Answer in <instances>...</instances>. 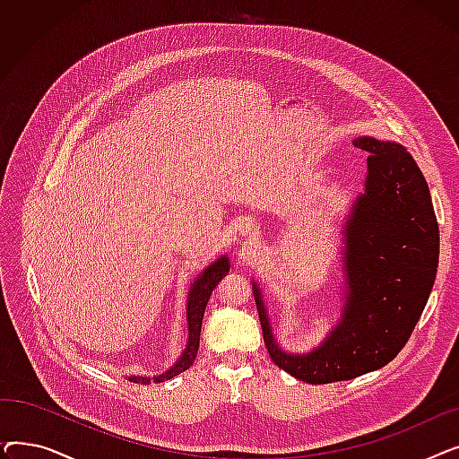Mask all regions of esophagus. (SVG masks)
I'll list each match as a JSON object with an SVG mask.
<instances>
[{"instance_id":"esophagus-1","label":"esophagus","mask_w":459,"mask_h":459,"mask_svg":"<svg viewBox=\"0 0 459 459\" xmlns=\"http://www.w3.org/2000/svg\"><path fill=\"white\" fill-rule=\"evenodd\" d=\"M239 230H242V234H251L255 230V223L253 221H244L242 227H239Z\"/></svg>"}]
</instances>
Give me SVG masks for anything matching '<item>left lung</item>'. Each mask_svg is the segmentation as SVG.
Instances as JSON below:
<instances>
[{
    "mask_svg": "<svg viewBox=\"0 0 459 459\" xmlns=\"http://www.w3.org/2000/svg\"><path fill=\"white\" fill-rule=\"evenodd\" d=\"M353 144L368 152V175L346 225L348 292L341 324L315 351L284 353L253 282L272 360L312 385L353 379L391 363L422 315L439 264L437 217L413 156L402 144L374 137Z\"/></svg>",
    "mask_w": 459,
    "mask_h": 459,
    "instance_id": "obj_1",
    "label": "left lung"
}]
</instances>
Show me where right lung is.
<instances>
[{
  "instance_id": "obj_1",
  "label": "right lung",
  "mask_w": 459,
  "mask_h": 459,
  "mask_svg": "<svg viewBox=\"0 0 459 459\" xmlns=\"http://www.w3.org/2000/svg\"><path fill=\"white\" fill-rule=\"evenodd\" d=\"M229 258L227 256H221L217 262H213L210 268L204 270V273L195 281V284L191 286V292H189V298H187V333H189V339H187V346L182 353V357L178 359V363L161 376L151 379V377H130V381H135V383H143L147 385L151 381L154 383H160V381H165V379H171L175 376H178L180 372L187 370L193 360H195L197 357V351H199V339H201V325H203V316H204V308H206V303L213 292V288L217 286V282H220L227 273H229Z\"/></svg>"
}]
</instances>
